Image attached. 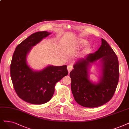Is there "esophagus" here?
<instances>
[{"label":"esophagus","instance_id":"1","mask_svg":"<svg viewBox=\"0 0 129 129\" xmlns=\"http://www.w3.org/2000/svg\"><path fill=\"white\" fill-rule=\"evenodd\" d=\"M67 69H68V71H69V72H70L73 69V66H72V65H69V66H68V67H67Z\"/></svg>","mask_w":129,"mask_h":129}]
</instances>
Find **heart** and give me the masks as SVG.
<instances>
[{"label":"heart","mask_w":129,"mask_h":129,"mask_svg":"<svg viewBox=\"0 0 129 129\" xmlns=\"http://www.w3.org/2000/svg\"><path fill=\"white\" fill-rule=\"evenodd\" d=\"M81 42H82V43H85V41H84V40H82V41H81Z\"/></svg>","instance_id":"heart-1"}]
</instances>
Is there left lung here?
Masks as SVG:
<instances>
[{"instance_id": "obj_1", "label": "left lung", "mask_w": 129, "mask_h": 129, "mask_svg": "<svg viewBox=\"0 0 129 129\" xmlns=\"http://www.w3.org/2000/svg\"><path fill=\"white\" fill-rule=\"evenodd\" d=\"M101 59L102 76L99 83L88 79L90 63ZM71 89L77 103L86 107H96L104 105L113 96L119 79V67L117 55L110 45L102 39V45L94 53L78 61L70 73Z\"/></svg>"}]
</instances>
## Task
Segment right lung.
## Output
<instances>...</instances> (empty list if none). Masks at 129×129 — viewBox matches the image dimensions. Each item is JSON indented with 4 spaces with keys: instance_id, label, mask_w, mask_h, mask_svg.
Wrapping results in <instances>:
<instances>
[{
    "instance_id": "1",
    "label": "right lung",
    "mask_w": 129,
    "mask_h": 129,
    "mask_svg": "<svg viewBox=\"0 0 129 129\" xmlns=\"http://www.w3.org/2000/svg\"><path fill=\"white\" fill-rule=\"evenodd\" d=\"M50 34L43 31L30 35L17 46L13 55L10 71L14 88L20 99L32 104L49 101L56 82L68 74L66 65L49 66L34 71L27 64L26 55L32 47Z\"/></svg>"
}]
</instances>
